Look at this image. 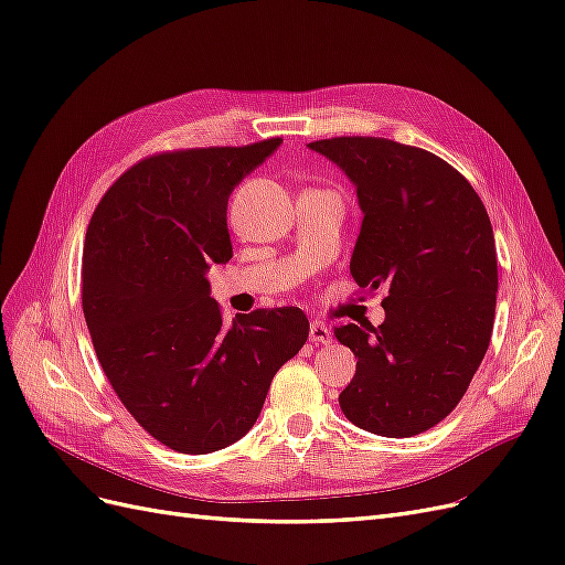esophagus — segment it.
<instances>
[{
  "instance_id": "1",
  "label": "esophagus",
  "mask_w": 565,
  "mask_h": 565,
  "mask_svg": "<svg viewBox=\"0 0 565 565\" xmlns=\"http://www.w3.org/2000/svg\"><path fill=\"white\" fill-rule=\"evenodd\" d=\"M309 339L316 341V344H330V341H332V332H330L328 324L313 322L311 330H309Z\"/></svg>"
}]
</instances>
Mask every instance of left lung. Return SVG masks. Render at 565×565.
Masks as SVG:
<instances>
[{"mask_svg":"<svg viewBox=\"0 0 565 565\" xmlns=\"http://www.w3.org/2000/svg\"><path fill=\"white\" fill-rule=\"evenodd\" d=\"M309 148L355 188L363 224L353 280L388 287L380 328H334L358 358L339 405L370 434L417 436L452 413L490 344L498 301L490 216L471 183L422 148L372 136Z\"/></svg>","mask_w":565,"mask_h":565,"instance_id":"1","label":"left lung"}]
</instances>
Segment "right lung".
I'll list each match as a JSON object with an SVG mask.
<instances>
[{
    "instance_id": "right-lung-1",
    "label": "right lung",
    "mask_w": 565,
    "mask_h": 565,
    "mask_svg": "<svg viewBox=\"0 0 565 565\" xmlns=\"http://www.w3.org/2000/svg\"><path fill=\"white\" fill-rule=\"evenodd\" d=\"M152 156L98 202L82 256V309L119 401L167 448L207 455L241 440L276 372L309 339L297 306L224 322L212 264L233 256L228 198L280 148Z\"/></svg>"
}]
</instances>
